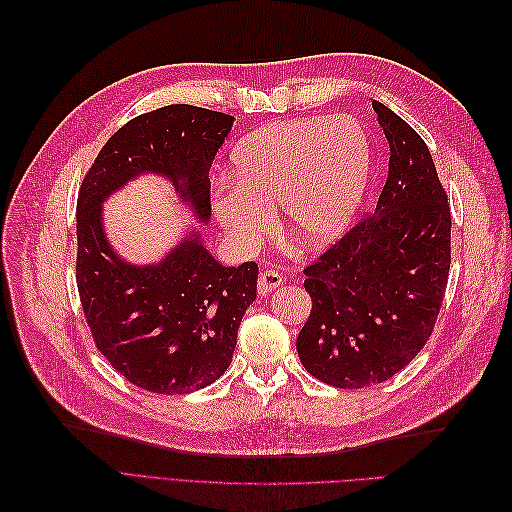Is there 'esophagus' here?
I'll return each mask as SVG.
<instances>
[{
    "label": "esophagus",
    "mask_w": 512,
    "mask_h": 512,
    "mask_svg": "<svg viewBox=\"0 0 512 512\" xmlns=\"http://www.w3.org/2000/svg\"><path fill=\"white\" fill-rule=\"evenodd\" d=\"M282 284H284V277L277 273V271H273V269L262 271L260 277H258V292L262 294V297H267L271 290L280 288Z\"/></svg>",
    "instance_id": "obj_1"
}]
</instances>
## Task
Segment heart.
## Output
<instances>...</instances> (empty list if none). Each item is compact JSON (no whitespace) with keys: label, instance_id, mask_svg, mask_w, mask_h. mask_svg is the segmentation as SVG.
I'll list each match as a JSON object with an SVG mask.
<instances>
[{"label":"heart","instance_id":"obj_1","mask_svg":"<svg viewBox=\"0 0 512 512\" xmlns=\"http://www.w3.org/2000/svg\"><path fill=\"white\" fill-rule=\"evenodd\" d=\"M371 175V141L352 115L303 117L260 128L232 149L230 177L213 194L215 218L250 250L280 205L288 235L307 247L337 241L352 224Z\"/></svg>","mask_w":512,"mask_h":512}]
</instances>
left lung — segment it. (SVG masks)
<instances>
[{"label": "left lung", "mask_w": 512, "mask_h": 512, "mask_svg": "<svg viewBox=\"0 0 512 512\" xmlns=\"http://www.w3.org/2000/svg\"><path fill=\"white\" fill-rule=\"evenodd\" d=\"M371 104L391 149L378 205L303 269L312 314L297 352L337 389L389 380L421 352L451 269V209L431 153L391 108Z\"/></svg>", "instance_id": "obj_1"}]
</instances>
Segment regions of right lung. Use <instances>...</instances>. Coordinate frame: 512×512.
<instances>
[{
	"label": "right lung",
	"instance_id": "right-lung-1",
	"mask_svg": "<svg viewBox=\"0 0 512 512\" xmlns=\"http://www.w3.org/2000/svg\"><path fill=\"white\" fill-rule=\"evenodd\" d=\"M235 117L190 104L138 115L100 149L76 203V284L98 350L138 389L183 395L213 384L232 361L256 262L222 267L198 230L156 265H130L102 226V203L143 173L170 179L209 222V168Z\"/></svg>",
	"mask_w": 512,
	"mask_h": 512
}]
</instances>
